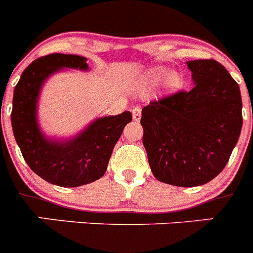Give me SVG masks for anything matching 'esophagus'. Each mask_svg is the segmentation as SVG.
<instances>
[{
    "instance_id": "esophagus-1",
    "label": "esophagus",
    "mask_w": 253,
    "mask_h": 253,
    "mask_svg": "<svg viewBox=\"0 0 253 253\" xmlns=\"http://www.w3.org/2000/svg\"><path fill=\"white\" fill-rule=\"evenodd\" d=\"M131 114H133L134 120H140V116H142V109H140L139 106H135L133 109V111H131Z\"/></svg>"
}]
</instances>
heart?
<instances>
[{"instance_id": "1", "label": "heart", "mask_w": 253, "mask_h": 253, "mask_svg": "<svg viewBox=\"0 0 253 253\" xmlns=\"http://www.w3.org/2000/svg\"><path fill=\"white\" fill-rule=\"evenodd\" d=\"M163 81V90L166 91V93L172 95V93L178 92L180 90H182L185 82L182 75L176 71H172L169 72V69L166 67H154V68L148 69L147 72H144L142 75V77L139 78L137 84V90L140 93H144L147 91H149L151 88L157 86L161 81Z\"/></svg>"}]
</instances>
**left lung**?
I'll list each match as a JSON object with an SVG mask.
<instances>
[{
	"label": "left lung",
	"instance_id": "8db88e82",
	"mask_svg": "<svg viewBox=\"0 0 253 253\" xmlns=\"http://www.w3.org/2000/svg\"><path fill=\"white\" fill-rule=\"evenodd\" d=\"M194 88L142 109L143 146L154 177L204 185L223 171L242 129L240 86L214 59L186 62Z\"/></svg>",
	"mask_w": 253,
	"mask_h": 253
}]
</instances>
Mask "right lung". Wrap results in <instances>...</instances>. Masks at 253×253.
<instances>
[{
  "instance_id": "right-lung-1",
  "label": "right lung",
  "mask_w": 253,
  "mask_h": 253,
  "mask_svg": "<svg viewBox=\"0 0 253 253\" xmlns=\"http://www.w3.org/2000/svg\"><path fill=\"white\" fill-rule=\"evenodd\" d=\"M67 68L90 69L87 58L54 53L34 60L22 72L13 91L11 125L22 157L38 176L57 186L76 187L104 176L131 113L97 118L75 137H46L38 122L40 91L50 76Z\"/></svg>"
}]
</instances>
